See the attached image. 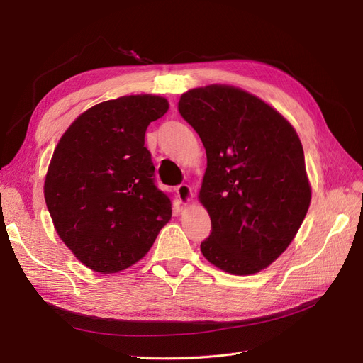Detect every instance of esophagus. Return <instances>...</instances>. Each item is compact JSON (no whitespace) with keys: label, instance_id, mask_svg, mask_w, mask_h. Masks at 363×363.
<instances>
[{"label":"esophagus","instance_id":"34e87169","mask_svg":"<svg viewBox=\"0 0 363 363\" xmlns=\"http://www.w3.org/2000/svg\"><path fill=\"white\" fill-rule=\"evenodd\" d=\"M175 192H177L179 195V200L182 204H189L194 199V192H192V188L189 184H180L177 186V189H175Z\"/></svg>","mask_w":363,"mask_h":363}]
</instances>
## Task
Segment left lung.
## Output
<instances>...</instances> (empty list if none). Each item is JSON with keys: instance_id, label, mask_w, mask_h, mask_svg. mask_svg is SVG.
I'll return each mask as SVG.
<instances>
[{"instance_id": "obj_1", "label": "left lung", "mask_w": 363, "mask_h": 363, "mask_svg": "<svg viewBox=\"0 0 363 363\" xmlns=\"http://www.w3.org/2000/svg\"><path fill=\"white\" fill-rule=\"evenodd\" d=\"M179 112L207 156L199 200L212 233L203 256L233 276L265 269L289 247L311 206L298 135L268 103L228 84L184 92Z\"/></svg>"}]
</instances>
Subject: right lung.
Instances as JSON below:
<instances>
[{
	"instance_id": "obj_1",
	"label": "right lung",
	"mask_w": 363,
	"mask_h": 363,
	"mask_svg": "<svg viewBox=\"0 0 363 363\" xmlns=\"http://www.w3.org/2000/svg\"><path fill=\"white\" fill-rule=\"evenodd\" d=\"M167 98L127 95L87 108L52 152L43 195L54 228L83 265L101 274L144 257L171 219V200L155 184L144 147Z\"/></svg>"
}]
</instances>
